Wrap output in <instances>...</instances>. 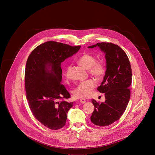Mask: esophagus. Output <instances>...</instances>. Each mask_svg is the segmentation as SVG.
Instances as JSON below:
<instances>
[{"instance_id": "esophagus-1", "label": "esophagus", "mask_w": 155, "mask_h": 155, "mask_svg": "<svg viewBox=\"0 0 155 155\" xmlns=\"http://www.w3.org/2000/svg\"><path fill=\"white\" fill-rule=\"evenodd\" d=\"M85 102H86V100H85V99L82 98V99H80V102L81 104H84Z\"/></svg>"}]
</instances>
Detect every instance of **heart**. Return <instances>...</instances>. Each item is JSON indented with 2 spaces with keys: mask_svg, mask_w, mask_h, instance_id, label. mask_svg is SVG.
Segmentation results:
<instances>
[{
  "mask_svg": "<svg viewBox=\"0 0 155 155\" xmlns=\"http://www.w3.org/2000/svg\"><path fill=\"white\" fill-rule=\"evenodd\" d=\"M77 62L83 67L88 69V73L97 78H102L105 73V67L101 61H96L95 57L91 54L84 53L77 60ZM68 76V71L66 73ZM97 85L96 80L94 78H89L78 84L73 90V94L78 98L88 97L91 94L92 91Z\"/></svg>",
  "mask_w": 155,
  "mask_h": 155,
  "instance_id": "1",
  "label": "heart"
}]
</instances>
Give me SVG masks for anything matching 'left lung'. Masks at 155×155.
Returning a JSON list of instances; mask_svg holds the SVG:
<instances>
[{
  "label": "left lung",
  "mask_w": 155,
  "mask_h": 155,
  "mask_svg": "<svg viewBox=\"0 0 155 155\" xmlns=\"http://www.w3.org/2000/svg\"><path fill=\"white\" fill-rule=\"evenodd\" d=\"M96 46L105 53L107 70L103 82L97 88L101 93H105V101L100 103L92 100L95 109L91 120L94 124L104 127L119 120L127 106L131 96L132 70L126 53L118 45L102 42L88 48Z\"/></svg>",
  "instance_id": "1"
}]
</instances>
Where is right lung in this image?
<instances>
[{"mask_svg": "<svg viewBox=\"0 0 155 155\" xmlns=\"http://www.w3.org/2000/svg\"><path fill=\"white\" fill-rule=\"evenodd\" d=\"M80 46L56 41L38 46L29 55L25 69L26 98L32 115L43 126L57 130L66 124L73 102L61 84V63L76 53Z\"/></svg>", "mask_w": 155, "mask_h": 155, "instance_id": "1", "label": "right lung"}]
</instances>
